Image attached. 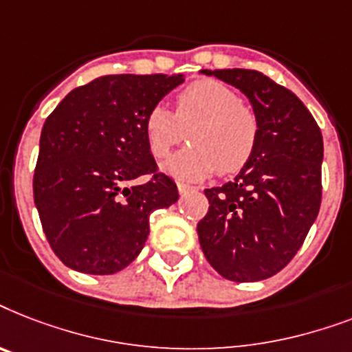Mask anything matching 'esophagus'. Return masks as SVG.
<instances>
[{
  "mask_svg": "<svg viewBox=\"0 0 352 352\" xmlns=\"http://www.w3.org/2000/svg\"><path fill=\"white\" fill-rule=\"evenodd\" d=\"M189 190H194V187H190V185H185V184H178V192L179 194L189 192Z\"/></svg>",
  "mask_w": 352,
  "mask_h": 352,
  "instance_id": "34e87169",
  "label": "esophagus"
}]
</instances>
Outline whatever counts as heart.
<instances>
[{
	"mask_svg": "<svg viewBox=\"0 0 352 352\" xmlns=\"http://www.w3.org/2000/svg\"><path fill=\"white\" fill-rule=\"evenodd\" d=\"M189 131L192 145L165 163L179 179L196 182L218 173H240L258 145L260 122L254 109L221 81L198 80L174 98V112L158 103L143 120L145 142L154 158H165Z\"/></svg>",
	"mask_w": 352,
	"mask_h": 352,
	"instance_id": "obj_1",
	"label": "heart"
}]
</instances>
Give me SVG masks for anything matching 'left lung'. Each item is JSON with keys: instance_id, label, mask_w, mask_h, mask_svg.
I'll use <instances>...</instances> for the list:
<instances>
[{"instance_id": "8db88e82", "label": "left lung", "mask_w": 352, "mask_h": 352, "mask_svg": "<svg viewBox=\"0 0 352 352\" xmlns=\"http://www.w3.org/2000/svg\"><path fill=\"white\" fill-rule=\"evenodd\" d=\"M240 89L252 103L258 145L232 182L205 189L198 223L201 251L232 282L274 276L302 247L322 204L323 140L294 92L258 70H204Z\"/></svg>"}]
</instances>
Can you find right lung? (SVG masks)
<instances>
[{
    "instance_id": "right-lung-1",
    "label": "right lung",
    "mask_w": 352,
    "mask_h": 352,
    "mask_svg": "<svg viewBox=\"0 0 352 352\" xmlns=\"http://www.w3.org/2000/svg\"><path fill=\"white\" fill-rule=\"evenodd\" d=\"M184 76H101L69 92L45 120L34 170V204L65 265L114 274L145 245L148 216L178 201L158 170L143 120ZM148 176L138 184L136 179Z\"/></svg>"
}]
</instances>
